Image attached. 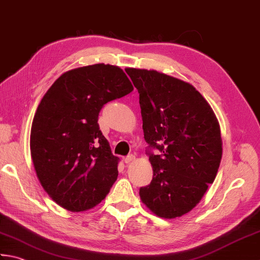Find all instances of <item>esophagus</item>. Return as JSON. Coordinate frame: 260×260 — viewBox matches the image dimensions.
<instances>
[{"instance_id": "34e87169", "label": "esophagus", "mask_w": 260, "mask_h": 260, "mask_svg": "<svg viewBox=\"0 0 260 260\" xmlns=\"http://www.w3.org/2000/svg\"><path fill=\"white\" fill-rule=\"evenodd\" d=\"M136 159V157L134 155H129V156H126V157H124L123 158V160H124V163L125 164H129V163H132V161H134Z\"/></svg>"}]
</instances>
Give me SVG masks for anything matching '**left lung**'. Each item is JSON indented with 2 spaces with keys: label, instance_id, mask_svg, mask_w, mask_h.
<instances>
[{
  "label": "left lung",
  "instance_id": "1",
  "mask_svg": "<svg viewBox=\"0 0 260 260\" xmlns=\"http://www.w3.org/2000/svg\"><path fill=\"white\" fill-rule=\"evenodd\" d=\"M125 72L139 92L153 166V180L140 188V199L159 217H180L202 200L217 174L222 158L218 121L188 82L155 70L128 68Z\"/></svg>",
  "mask_w": 260,
  "mask_h": 260
}]
</instances>
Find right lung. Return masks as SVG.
<instances>
[{"label": "right lung", "mask_w": 260, "mask_h": 260, "mask_svg": "<svg viewBox=\"0 0 260 260\" xmlns=\"http://www.w3.org/2000/svg\"><path fill=\"white\" fill-rule=\"evenodd\" d=\"M132 90L123 70L100 63L63 73L44 95L32 120L30 153L42 187L61 207L82 212L110 192L119 158L97 121L106 103Z\"/></svg>", "instance_id": "1"}]
</instances>
